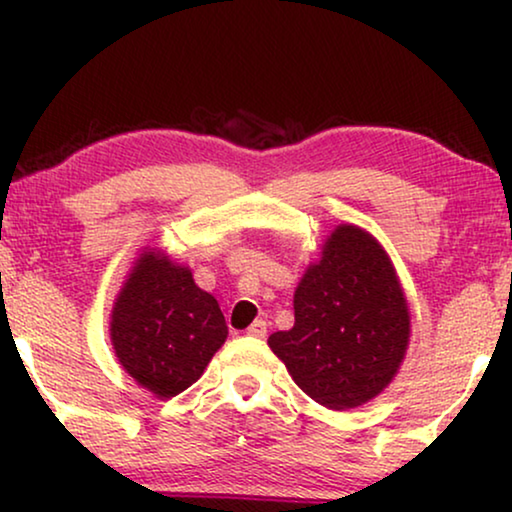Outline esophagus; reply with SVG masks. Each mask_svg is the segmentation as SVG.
<instances>
[{
	"label": "esophagus",
	"mask_w": 512,
	"mask_h": 512,
	"mask_svg": "<svg viewBox=\"0 0 512 512\" xmlns=\"http://www.w3.org/2000/svg\"><path fill=\"white\" fill-rule=\"evenodd\" d=\"M265 333H268V324H265L263 319H256L254 324L247 328V335H251V338H265Z\"/></svg>",
	"instance_id": "1"
}]
</instances>
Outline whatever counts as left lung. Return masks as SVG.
Listing matches in <instances>:
<instances>
[{
  "mask_svg": "<svg viewBox=\"0 0 512 512\" xmlns=\"http://www.w3.org/2000/svg\"><path fill=\"white\" fill-rule=\"evenodd\" d=\"M293 328L268 345L293 382L331 410L373 401L410 345V307L394 263L366 228L340 223L293 293Z\"/></svg>",
  "mask_w": 512,
  "mask_h": 512,
  "instance_id": "8db88e82",
  "label": "left lung"
}]
</instances>
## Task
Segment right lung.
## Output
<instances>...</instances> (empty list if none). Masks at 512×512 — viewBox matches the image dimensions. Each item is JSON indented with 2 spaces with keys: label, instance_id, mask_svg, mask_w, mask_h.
Here are the masks:
<instances>
[{
  "label": "right lung",
  "instance_id": "1",
  "mask_svg": "<svg viewBox=\"0 0 512 512\" xmlns=\"http://www.w3.org/2000/svg\"><path fill=\"white\" fill-rule=\"evenodd\" d=\"M109 338L125 373L165 401L200 380L228 326L188 265L165 249L144 247L111 307Z\"/></svg>",
  "mask_w": 512,
  "mask_h": 512
}]
</instances>
